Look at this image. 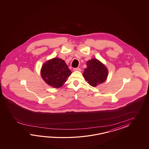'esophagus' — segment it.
I'll list each match as a JSON object with an SVG mask.
<instances>
[{
    "instance_id": "obj_1",
    "label": "esophagus",
    "mask_w": 149,
    "mask_h": 149,
    "mask_svg": "<svg viewBox=\"0 0 149 149\" xmlns=\"http://www.w3.org/2000/svg\"><path fill=\"white\" fill-rule=\"evenodd\" d=\"M73 71H81V69L79 68H74Z\"/></svg>"
}]
</instances>
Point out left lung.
<instances>
[{"instance_id": "left-lung-1", "label": "left lung", "mask_w": 149, "mask_h": 149, "mask_svg": "<svg viewBox=\"0 0 149 149\" xmlns=\"http://www.w3.org/2000/svg\"><path fill=\"white\" fill-rule=\"evenodd\" d=\"M82 75L90 85L96 87L107 80L108 70L101 61L93 58L87 62V68L84 69Z\"/></svg>"}]
</instances>
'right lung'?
Returning <instances> with one entry per match:
<instances>
[{
  "label": "right lung",
  "mask_w": 149,
  "mask_h": 149,
  "mask_svg": "<svg viewBox=\"0 0 149 149\" xmlns=\"http://www.w3.org/2000/svg\"><path fill=\"white\" fill-rule=\"evenodd\" d=\"M72 73L62 59L55 57L45 62L41 67V78L48 85L57 88L61 87Z\"/></svg>",
  "instance_id": "right-lung-1"
}]
</instances>
